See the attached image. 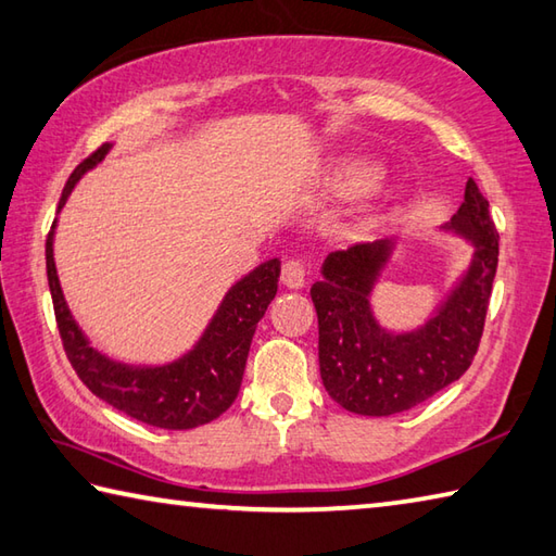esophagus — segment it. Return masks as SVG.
<instances>
[{
    "label": "esophagus",
    "mask_w": 556,
    "mask_h": 556,
    "mask_svg": "<svg viewBox=\"0 0 556 556\" xmlns=\"http://www.w3.org/2000/svg\"><path fill=\"white\" fill-rule=\"evenodd\" d=\"M281 285L289 289H301L306 285V267L301 260H287L281 265Z\"/></svg>",
    "instance_id": "obj_1"
}]
</instances>
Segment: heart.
<instances>
[{
    "label": "heart",
    "mask_w": 556,
    "mask_h": 556,
    "mask_svg": "<svg viewBox=\"0 0 556 556\" xmlns=\"http://www.w3.org/2000/svg\"><path fill=\"white\" fill-rule=\"evenodd\" d=\"M381 179V165L367 157H348L336 167L332 187L342 197H362Z\"/></svg>",
    "instance_id": "heart-1"
}]
</instances>
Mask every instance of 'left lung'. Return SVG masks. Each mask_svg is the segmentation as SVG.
Masks as SVG:
<instances>
[{
  "label": "left lung",
  "mask_w": 556,
  "mask_h": 556,
  "mask_svg": "<svg viewBox=\"0 0 556 556\" xmlns=\"http://www.w3.org/2000/svg\"><path fill=\"white\" fill-rule=\"evenodd\" d=\"M450 233L473 245L471 265L420 328L391 332L371 313L369 294L393 240L330 252L311 287L318 313V365L330 399L357 416H393L457 381L477 355L498 267V233L489 201L469 177Z\"/></svg>",
  "instance_id": "8db88e82"
}]
</instances>
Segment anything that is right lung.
Instances as JSON below:
<instances>
[{"mask_svg":"<svg viewBox=\"0 0 556 556\" xmlns=\"http://www.w3.org/2000/svg\"><path fill=\"white\" fill-rule=\"evenodd\" d=\"M109 150L111 143H104L85 163L75 167V173L70 175L63 189V197H60L58 211L65 206L70 191L75 189L79 177L102 163ZM53 236L55 220L46 240L48 287L50 296H53L55 320L60 338H63L65 355L77 371V377L85 381V387L94 396L106 401L109 406L126 413V416L165 430H189L226 413L240 391L257 323L277 294L281 262L277 257L262 262L250 275L236 281L220 301L204 336L199 338L187 355L169 362V365L136 367L102 355V352L89 345L85 332L79 330L65 304L63 289H60L53 257Z\"/></svg>","mask_w":556,"mask_h":556,"instance_id":"add662e5","label":"right lung"}]
</instances>
